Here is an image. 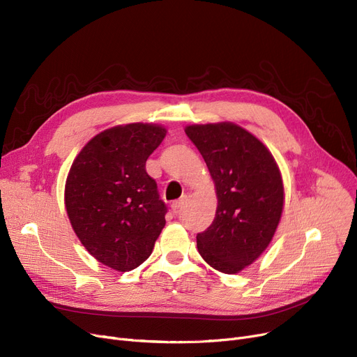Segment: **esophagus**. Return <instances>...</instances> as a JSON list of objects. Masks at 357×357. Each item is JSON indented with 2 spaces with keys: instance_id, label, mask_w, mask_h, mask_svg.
<instances>
[{
  "instance_id": "34e87169",
  "label": "esophagus",
  "mask_w": 357,
  "mask_h": 357,
  "mask_svg": "<svg viewBox=\"0 0 357 357\" xmlns=\"http://www.w3.org/2000/svg\"><path fill=\"white\" fill-rule=\"evenodd\" d=\"M183 205V199H178V201H175V202H172V211L175 213V214H178L179 213V210H181V207Z\"/></svg>"
}]
</instances>
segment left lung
<instances>
[{
    "mask_svg": "<svg viewBox=\"0 0 357 357\" xmlns=\"http://www.w3.org/2000/svg\"><path fill=\"white\" fill-rule=\"evenodd\" d=\"M185 133L207 163L217 194L214 221L197 236L198 252L215 271L238 273L276 233L285 202L282 175L271 150L236 123L190 124Z\"/></svg>",
    "mask_w": 357,
    "mask_h": 357,
    "instance_id": "left-lung-1",
    "label": "left lung"
}]
</instances>
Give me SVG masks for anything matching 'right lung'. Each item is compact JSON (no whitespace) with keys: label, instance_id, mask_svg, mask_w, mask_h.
Segmentation results:
<instances>
[{"label":"right lung","instance_id":"obj_1","mask_svg":"<svg viewBox=\"0 0 357 357\" xmlns=\"http://www.w3.org/2000/svg\"><path fill=\"white\" fill-rule=\"evenodd\" d=\"M166 127L128 123L93 136L72 162L65 208L86 252L117 272L140 266L165 227L166 207L146 160Z\"/></svg>","mask_w":357,"mask_h":357}]
</instances>
